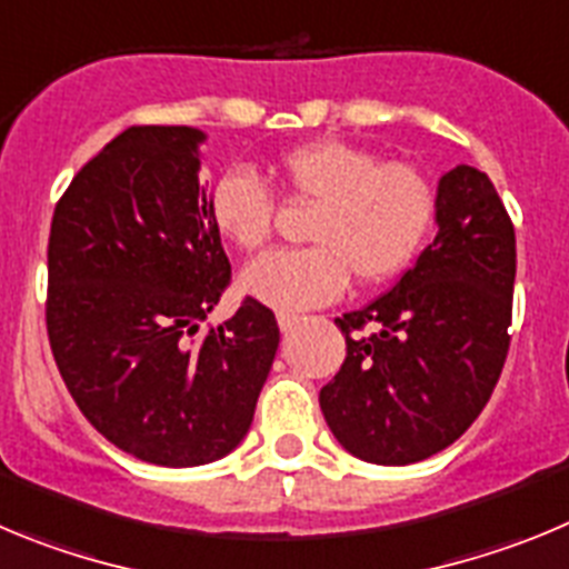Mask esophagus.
Wrapping results in <instances>:
<instances>
[{
	"mask_svg": "<svg viewBox=\"0 0 569 569\" xmlns=\"http://www.w3.org/2000/svg\"><path fill=\"white\" fill-rule=\"evenodd\" d=\"M297 322H300V315H291V311H278V326H280V331L297 329Z\"/></svg>",
	"mask_w": 569,
	"mask_h": 569,
	"instance_id": "1",
	"label": "esophagus"
}]
</instances>
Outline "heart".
I'll return each mask as SVG.
<instances>
[{"mask_svg": "<svg viewBox=\"0 0 569 569\" xmlns=\"http://www.w3.org/2000/svg\"><path fill=\"white\" fill-rule=\"evenodd\" d=\"M280 189L315 201L303 249H274L252 260L240 289L280 311L315 309L357 283H386L417 258L437 218L431 178L408 161L380 156L340 138L291 147L272 163ZM214 229L243 252H258L274 229V198L249 167L223 172L209 196Z\"/></svg>", "mask_w": 569, "mask_h": 569, "instance_id": "b5f03b06", "label": "heart"}]
</instances>
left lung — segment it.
Returning <instances> with one entry per match:
<instances>
[{"label": "left lung", "instance_id": "obj_1", "mask_svg": "<svg viewBox=\"0 0 569 569\" xmlns=\"http://www.w3.org/2000/svg\"><path fill=\"white\" fill-rule=\"evenodd\" d=\"M516 232L485 172L439 178L437 238L388 295L337 317L346 362L320 391L337 442L362 462L411 465L468 431L510 348Z\"/></svg>", "mask_w": 569, "mask_h": 569}]
</instances>
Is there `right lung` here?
<instances>
[{"instance_id": "1", "label": "right lung", "mask_w": 569, "mask_h": 569, "mask_svg": "<svg viewBox=\"0 0 569 569\" xmlns=\"http://www.w3.org/2000/svg\"><path fill=\"white\" fill-rule=\"evenodd\" d=\"M203 132L130 127L76 172L48 243V337L79 411L141 462L227 457L280 342L254 297L201 329L232 278L198 181Z\"/></svg>"}]
</instances>
